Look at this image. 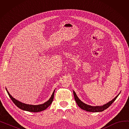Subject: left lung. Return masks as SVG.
Returning <instances> with one entry per match:
<instances>
[{"mask_svg":"<svg viewBox=\"0 0 129 129\" xmlns=\"http://www.w3.org/2000/svg\"><path fill=\"white\" fill-rule=\"evenodd\" d=\"M73 93H74V98H75V100L76 101L77 105L81 108V109H83L84 110H86L87 111H89V112H102L104 110L107 109L108 107H109L111 106V105L115 101V100H116L117 99V98L118 97L120 92L118 94V95L116 97L113 98L110 101H109V102H108V103L104 105L103 106H92L87 105V104L84 103L83 101H81L78 98L76 92L74 90H73Z\"/></svg>","mask_w":129,"mask_h":129,"instance_id":"left-lung-1","label":"left lung"}]
</instances>
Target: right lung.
<instances>
[{"label":"right lung","mask_w":129,"mask_h":129,"mask_svg":"<svg viewBox=\"0 0 129 129\" xmlns=\"http://www.w3.org/2000/svg\"><path fill=\"white\" fill-rule=\"evenodd\" d=\"M6 89L8 94L9 97L11 98V100L13 101V103H14L19 108H20V109H22L24 111L33 112H37L42 111L45 110L46 108H48L52 103V101L54 98V92H55V89H54L50 98L45 103L43 104L38 105H32L24 104L17 100L11 95V94L9 93V92H8V91L7 90V89L6 88Z\"/></svg>","instance_id":"obj_1"}]
</instances>
